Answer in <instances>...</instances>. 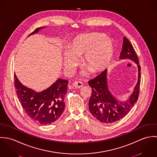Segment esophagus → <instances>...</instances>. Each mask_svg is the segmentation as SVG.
<instances>
[{"mask_svg": "<svg viewBox=\"0 0 157 157\" xmlns=\"http://www.w3.org/2000/svg\"><path fill=\"white\" fill-rule=\"evenodd\" d=\"M72 86L76 89H79L82 88L83 86V85L81 82H74L72 83Z\"/></svg>", "mask_w": 157, "mask_h": 157, "instance_id": "34e87169", "label": "esophagus"}]
</instances>
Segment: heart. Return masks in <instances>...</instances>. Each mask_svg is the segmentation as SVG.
<instances>
[{
    "label": "heart",
    "mask_w": 157,
    "mask_h": 157,
    "mask_svg": "<svg viewBox=\"0 0 157 157\" xmlns=\"http://www.w3.org/2000/svg\"><path fill=\"white\" fill-rule=\"evenodd\" d=\"M114 52L112 39L98 33H90L77 36L64 54V66L71 69L77 63L75 57L84 56V66L93 74L100 73L109 65Z\"/></svg>",
    "instance_id": "heart-1"
}]
</instances>
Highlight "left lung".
<instances>
[{
  "label": "left lung",
  "instance_id": "1",
  "mask_svg": "<svg viewBox=\"0 0 157 157\" xmlns=\"http://www.w3.org/2000/svg\"><path fill=\"white\" fill-rule=\"evenodd\" d=\"M130 59L137 65L138 69V82L134 90L126 101H119L108 88L107 70L105 69L97 77L88 82L92 88L89 101V109L91 114L98 121L104 123H112L123 118L134 106L138 100L141 80V67L133 46L125 37L120 53V59Z\"/></svg>",
  "mask_w": 157,
  "mask_h": 157
}]
</instances>
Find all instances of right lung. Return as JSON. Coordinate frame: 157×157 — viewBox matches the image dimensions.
Returning <instances> with one entry per match:
<instances>
[{
  "instance_id": "obj_1",
  "label": "right lung",
  "mask_w": 157,
  "mask_h": 157,
  "mask_svg": "<svg viewBox=\"0 0 157 157\" xmlns=\"http://www.w3.org/2000/svg\"><path fill=\"white\" fill-rule=\"evenodd\" d=\"M44 28H37L28 36ZM14 77L18 98L31 119L42 125L50 124L59 119L65 109L67 80L59 78L48 88L38 92L22 85L15 74Z\"/></svg>"
}]
</instances>
